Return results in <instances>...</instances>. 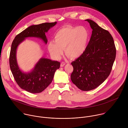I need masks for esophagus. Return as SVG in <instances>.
I'll return each instance as SVG.
<instances>
[{"instance_id": "1", "label": "esophagus", "mask_w": 128, "mask_h": 128, "mask_svg": "<svg viewBox=\"0 0 128 128\" xmlns=\"http://www.w3.org/2000/svg\"><path fill=\"white\" fill-rule=\"evenodd\" d=\"M65 62H61V64H60V66L61 67H63L65 65Z\"/></svg>"}]
</instances>
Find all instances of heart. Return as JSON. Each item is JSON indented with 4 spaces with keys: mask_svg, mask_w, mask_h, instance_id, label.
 <instances>
[{
    "mask_svg": "<svg viewBox=\"0 0 128 128\" xmlns=\"http://www.w3.org/2000/svg\"><path fill=\"white\" fill-rule=\"evenodd\" d=\"M54 42L48 44L51 56L56 60L61 58L65 48V53L71 58L76 59L86 51L89 40V33L84 26H66L59 29L54 35Z\"/></svg>",
    "mask_w": 128,
    "mask_h": 128,
    "instance_id": "obj_1",
    "label": "heart"
}]
</instances>
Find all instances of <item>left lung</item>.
Listing matches in <instances>:
<instances>
[{
    "instance_id": "1",
    "label": "left lung",
    "mask_w": 128,
    "mask_h": 128,
    "mask_svg": "<svg viewBox=\"0 0 128 128\" xmlns=\"http://www.w3.org/2000/svg\"><path fill=\"white\" fill-rule=\"evenodd\" d=\"M92 33L82 56L73 61L71 81L84 91L93 90L102 84L110 74L116 57L113 38L96 23L86 19Z\"/></svg>"
}]
</instances>
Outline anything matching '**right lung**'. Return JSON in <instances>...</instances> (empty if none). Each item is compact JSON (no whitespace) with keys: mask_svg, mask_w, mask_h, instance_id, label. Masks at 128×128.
Segmentation results:
<instances>
[{"mask_svg":"<svg viewBox=\"0 0 128 128\" xmlns=\"http://www.w3.org/2000/svg\"><path fill=\"white\" fill-rule=\"evenodd\" d=\"M56 24L55 22L29 26L18 34L12 42L10 55V66L12 74L19 86L31 93H40L48 86L53 80L54 72L60 68V63L42 57L30 71L24 72L17 62V48L28 38H40L46 44L48 39L45 33Z\"/></svg>","mask_w":128,"mask_h":128,"instance_id":"add662e5","label":"right lung"}]
</instances>
